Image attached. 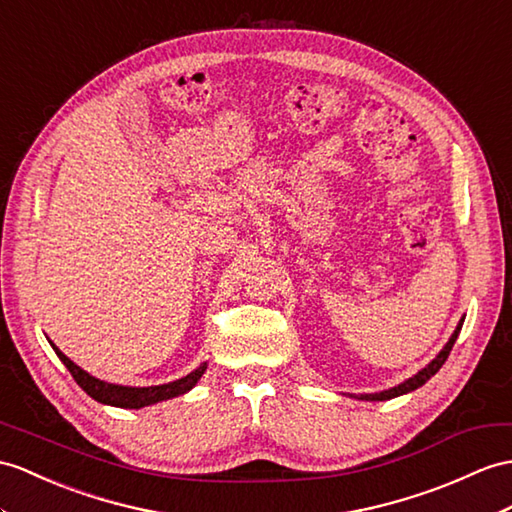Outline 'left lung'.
<instances>
[{
    "mask_svg": "<svg viewBox=\"0 0 512 512\" xmlns=\"http://www.w3.org/2000/svg\"><path fill=\"white\" fill-rule=\"evenodd\" d=\"M463 321H465V317L458 321V326H456L454 334L450 336V341H447V343L443 345V350H441L439 354H436L426 367H423L421 371H417L413 378H408V380L400 382L397 386H391V389L380 391V393H360V395L354 393V395H350V397H356V400H363V402H386V400H393V397H400V395H406V393H410V391L419 389V386L426 384V382L434 376V373L443 367V363L447 360V356H450L452 347H454V343H456V339H458L460 328H463Z\"/></svg>",
    "mask_w": 512,
    "mask_h": 512,
    "instance_id": "left-lung-1",
    "label": "left lung"
}]
</instances>
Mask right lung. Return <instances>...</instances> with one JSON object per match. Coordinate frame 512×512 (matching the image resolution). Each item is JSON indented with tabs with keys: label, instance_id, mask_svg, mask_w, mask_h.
<instances>
[{
	"label": "right lung",
	"instance_id": "1",
	"mask_svg": "<svg viewBox=\"0 0 512 512\" xmlns=\"http://www.w3.org/2000/svg\"><path fill=\"white\" fill-rule=\"evenodd\" d=\"M49 345L54 347L56 356L62 360V365L69 369V373L80 384V389L91 395L95 402L99 404H106V406H117V408H145V406H152L158 402H165L171 400V397H178L189 393L193 386L199 382V378L204 376V371L208 369V363H202L197 369H193L189 376H184L180 380H173L167 384H158V386H123V384H110L99 380L91 373H86L82 367H78L73 363L71 358H67L62 354L58 347L49 341Z\"/></svg>",
	"mask_w": 512,
	"mask_h": 512
}]
</instances>
